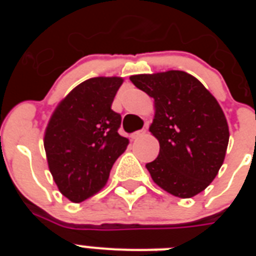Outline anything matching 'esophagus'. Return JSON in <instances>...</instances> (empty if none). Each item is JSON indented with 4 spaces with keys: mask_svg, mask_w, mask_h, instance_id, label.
Instances as JSON below:
<instances>
[{
    "mask_svg": "<svg viewBox=\"0 0 256 256\" xmlns=\"http://www.w3.org/2000/svg\"><path fill=\"white\" fill-rule=\"evenodd\" d=\"M144 134H146V130H137V132L133 133L130 137H132L133 140H138V138H141V137H144Z\"/></svg>",
    "mask_w": 256,
    "mask_h": 256,
    "instance_id": "obj_1",
    "label": "esophagus"
}]
</instances>
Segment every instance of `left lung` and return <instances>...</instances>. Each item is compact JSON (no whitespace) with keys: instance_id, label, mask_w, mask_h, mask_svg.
I'll use <instances>...</instances> for the list:
<instances>
[{"instance_id":"1","label":"left lung","mask_w":256,"mask_h":256,"mask_svg":"<svg viewBox=\"0 0 256 256\" xmlns=\"http://www.w3.org/2000/svg\"><path fill=\"white\" fill-rule=\"evenodd\" d=\"M130 79L155 104L150 132L160 151L146 164L151 178L170 195L194 198L212 182L224 162L230 130L220 105L186 72L137 74Z\"/></svg>"}]
</instances>
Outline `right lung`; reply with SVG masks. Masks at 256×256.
Masks as SVG:
<instances>
[{
    "label": "right lung",
    "instance_id": "add662e5",
    "mask_svg": "<svg viewBox=\"0 0 256 256\" xmlns=\"http://www.w3.org/2000/svg\"><path fill=\"white\" fill-rule=\"evenodd\" d=\"M120 76L87 79L66 94L52 112L44 132V151L58 191L82 202L106 184L115 160L130 144L118 130L120 114L112 104Z\"/></svg>",
    "mask_w": 256,
    "mask_h": 256
}]
</instances>
